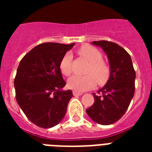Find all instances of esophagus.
Masks as SVG:
<instances>
[{"instance_id":"esophagus-1","label":"esophagus","mask_w":152,"mask_h":152,"mask_svg":"<svg viewBox=\"0 0 152 152\" xmlns=\"http://www.w3.org/2000/svg\"><path fill=\"white\" fill-rule=\"evenodd\" d=\"M72 94H73L74 96H80V95H82V93L79 92V91H72Z\"/></svg>"}]
</instances>
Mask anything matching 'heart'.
<instances>
[{"instance_id":"1","label":"heart","mask_w":152,"mask_h":152,"mask_svg":"<svg viewBox=\"0 0 152 152\" xmlns=\"http://www.w3.org/2000/svg\"><path fill=\"white\" fill-rule=\"evenodd\" d=\"M78 53L89 62L87 75H75L69 79L68 85L76 91H84L91 89L99 83L102 85L108 80L110 76V67L102 60V54L97 48L90 45H83L78 50ZM72 55L67 53L61 60L59 67L61 73L69 76L72 73Z\"/></svg>"}]
</instances>
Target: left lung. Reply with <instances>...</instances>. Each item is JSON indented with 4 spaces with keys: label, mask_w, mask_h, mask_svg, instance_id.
<instances>
[{
    "label": "left lung",
    "mask_w": 152,
    "mask_h": 152,
    "mask_svg": "<svg viewBox=\"0 0 152 152\" xmlns=\"http://www.w3.org/2000/svg\"><path fill=\"white\" fill-rule=\"evenodd\" d=\"M108 57L110 76L103 88L93 93L95 102L86 110L88 115L98 124L108 125L121 118L127 110L135 92L136 72L128 52L109 41H94Z\"/></svg>",
    "instance_id": "1"
}]
</instances>
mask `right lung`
I'll use <instances>...</instances> for the list:
<instances>
[{
  "label": "right lung",
  "mask_w": 152,
  "mask_h": 152,
  "mask_svg": "<svg viewBox=\"0 0 152 152\" xmlns=\"http://www.w3.org/2000/svg\"><path fill=\"white\" fill-rule=\"evenodd\" d=\"M75 43L39 44L20 61L14 80L18 105L32 123L50 129L65 115L71 90L62 91L66 83L60 62Z\"/></svg>",
  "instance_id": "right-lung-1"
}]
</instances>
